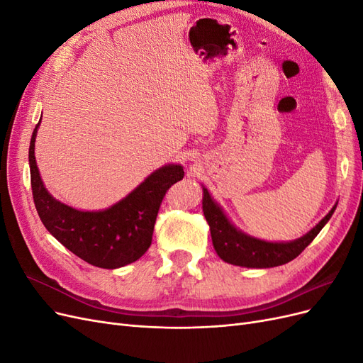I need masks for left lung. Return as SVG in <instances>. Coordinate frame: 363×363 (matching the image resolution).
I'll return each mask as SVG.
<instances>
[{"label": "left lung", "mask_w": 363, "mask_h": 363, "mask_svg": "<svg viewBox=\"0 0 363 363\" xmlns=\"http://www.w3.org/2000/svg\"><path fill=\"white\" fill-rule=\"evenodd\" d=\"M337 203L304 236L289 240V242H268V240L244 233L242 230L232 224L223 207L212 199L203 186V212L211 227L212 244L216 255L227 263L244 268H272L294 260L321 232V228L332 218Z\"/></svg>", "instance_id": "8db88e82"}]
</instances>
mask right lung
<instances>
[{
	"label": "right lung",
	"instance_id": "add662e5",
	"mask_svg": "<svg viewBox=\"0 0 363 363\" xmlns=\"http://www.w3.org/2000/svg\"><path fill=\"white\" fill-rule=\"evenodd\" d=\"M39 124L40 121L30 140L28 162L33 200L45 228L75 256L98 268L116 269L144 256L164 194L183 179L182 164L168 163L151 172L138 188L104 211H77L54 199L43 186L35 157Z\"/></svg>",
	"mask_w": 363,
	"mask_h": 363
}]
</instances>
